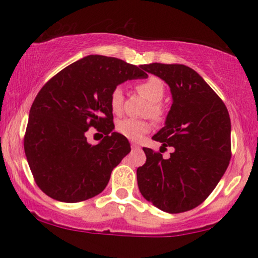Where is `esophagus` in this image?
Instances as JSON below:
<instances>
[{"instance_id":"1","label":"esophagus","mask_w":258,"mask_h":258,"mask_svg":"<svg viewBox=\"0 0 258 258\" xmlns=\"http://www.w3.org/2000/svg\"><path fill=\"white\" fill-rule=\"evenodd\" d=\"M131 148H132L133 150H135V149H139V146H138L137 143H133V142H132V143H131Z\"/></svg>"}]
</instances>
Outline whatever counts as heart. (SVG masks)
<instances>
[{"label":"heart","mask_w":258,"mask_h":258,"mask_svg":"<svg viewBox=\"0 0 258 258\" xmlns=\"http://www.w3.org/2000/svg\"><path fill=\"white\" fill-rule=\"evenodd\" d=\"M137 90L141 94H143L146 98L149 100L152 104V112L154 116L159 117L161 115V109L158 103L161 102L165 94V85L156 76H150L146 81H142L138 84ZM123 104V91L121 86H117L110 93V106L114 114H120L122 110ZM153 125L148 121L143 120H136L131 117H126V119L120 120L116 123V131L122 135L123 137L131 141H139L152 131Z\"/></svg>","instance_id":"heart-1"}]
</instances>
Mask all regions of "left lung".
Masks as SVG:
<instances>
[{"label": "left lung", "instance_id": "1", "mask_svg": "<svg viewBox=\"0 0 258 258\" xmlns=\"http://www.w3.org/2000/svg\"><path fill=\"white\" fill-rule=\"evenodd\" d=\"M170 87L172 105L154 141L173 147L168 159L143 148L147 161L137 168L141 194L168 214L199 206L226 172L230 154L227 106L205 80L183 64L143 65Z\"/></svg>", "mask_w": 258, "mask_h": 258}]
</instances>
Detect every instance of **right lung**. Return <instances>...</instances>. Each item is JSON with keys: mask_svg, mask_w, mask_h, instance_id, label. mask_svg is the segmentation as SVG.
<instances>
[{"mask_svg": "<svg viewBox=\"0 0 258 258\" xmlns=\"http://www.w3.org/2000/svg\"><path fill=\"white\" fill-rule=\"evenodd\" d=\"M143 65L92 54L70 64L41 88L29 112L24 150L36 184L52 199L79 203L102 193L111 171L131 152L114 132L110 93L127 80L146 79ZM107 136L96 146L89 127Z\"/></svg>", "mask_w": 258, "mask_h": 258, "instance_id": "obj_1", "label": "right lung"}]
</instances>
